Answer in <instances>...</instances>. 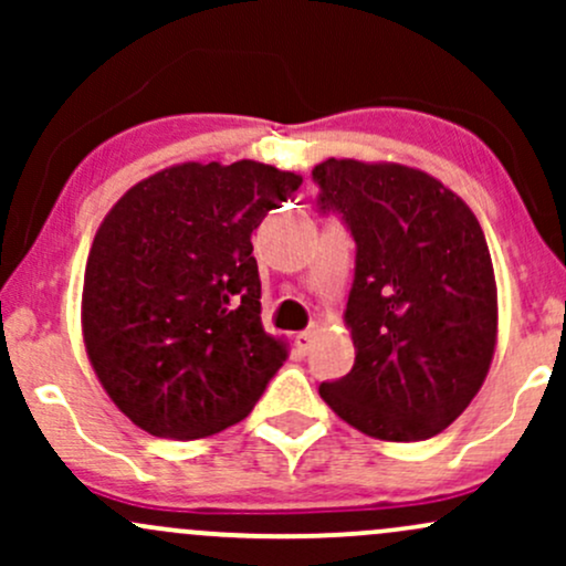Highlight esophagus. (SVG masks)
I'll list each match as a JSON object with an SVG mask.
<instances>
[{
  "label": "esophagus",
  "instance_id": "esophagus-1",
  "mask_svg": "<svg viewBox=\"0 0 566 566\" xmlns=\"http://www.w3.org/2000/svg\"><path fill=\"white\" fill-rule=\"evenodd\" d=\"M314 337H316V327L303 329V333L297 335V346H301V348H308L311 343H314Z\"/></svg>",
  "mask_w": 566,
  "mask_h": 566
}]
</instances>
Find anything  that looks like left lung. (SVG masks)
<instances>
[{
  "label": "left lung",
  "mask_w": 566,
  "mask_h": 566,
  "mask_svg": "<svg viewBox=\"0 0 566 566\" xmlns=\"http://www.w3.org/2000/svg\"><path fill=\"white\" fill-rule=\"evenodd\" d=\"M311 178L316 212L340 218L356 244L346 305L356 359L322 382V399L367 437H437L471 405L495 350L482 226L458 193L405 165L327 159Z\"/></svg>",
  "instance_id": "left-lung-1"
}]
</instances>
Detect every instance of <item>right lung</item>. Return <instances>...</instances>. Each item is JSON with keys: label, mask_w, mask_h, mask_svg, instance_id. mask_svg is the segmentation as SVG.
I'll use <instances>...</instances> for the list:
<instances>
[{"label": "right lung", "mask_w": 566, "mask_h": 566, "mask_svg": "<svg viewBox=\"0 0 566 566\" xmlns=\"http://www.w3.org/2000/svg\"><path fill=\"white\" fill-rule=\"evenodd\" d=\"M301 178L242 159L140 180L95 233L84 346L114 405L161 439H201L250 415L287 350L261 324L252 231Z\"/></svg>", "instance_id": "1"}]
</instances>
